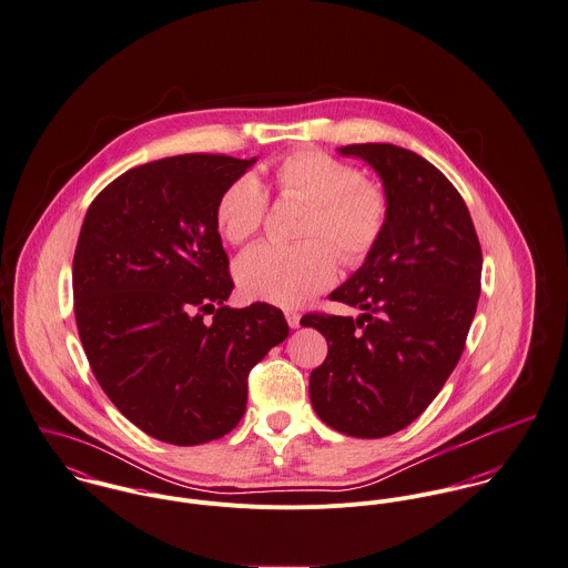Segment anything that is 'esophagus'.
<instances>
[{
  "mask_svg": "<svg viewBox=\"0 0 568 568\" xmlns=\"http://www.w3.org/2000/svg\"><path fill=\"white\" fill-rule=\"evenodd\" d=\"M285 317H287V324H290L292 328H298V326H301V314H298V312L287 310V312H285Z\"/></svg>",
  "mask_w": 568,
  "mask_h": 568,
  "instance_id": "34e87169",
  "label": "esophagus"
}]
</instances>
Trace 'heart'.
Listing matches in <instances>:
<instances>
[{
    "instance_id": "1",
    "label": "heart",
    "mask_w": 568,
    "mask_h": 568,
    "mask_svg": "<svg viewBox=\"0 0 568 568\" xmlns=\"http://www.w3.org/2000/svg\"><path fill=\"white\" fill-rule=\"evenodd\" d=\"M281 197L310 202L301 244H258L242 254L235 276L242 292L278 307H296L333 285L337 256L362 265L377 251L389 224V195L348 161L320 150L287 154L274 168ZM270 195L253 174L226 185L215 204V224L231 244H246L263 229Z\"/></svg>"
}]
</instances>
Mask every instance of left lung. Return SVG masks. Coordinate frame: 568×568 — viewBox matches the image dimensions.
I'll use <instances>...</instances> for the list:
<instances>
[{
  "label": "left lung",
  "mask_w": 568,
  "mask_h": 568,
  "mask_svg": "<svg viewBox=\"0 0 568 568\" xmlns=\"http://www.w3.org/2000/svg\"><path fill=\"white\" fill-rule=\"evenodd\" d=\"M383 179L389 224L366 263L328 298L359 317L312 312L328 355L310 377L315 414L355 438L414 423L457 366L481 292V246L464 197L436 165L392 143H353Z\"/></svg>",
  "instance_id": "left-lung-1"
}]
</instances>
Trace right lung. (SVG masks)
Masks as SVG:
<instances>
[{
  "mask_svg": "<svg viewBox=\"0 0 568 568\" xmlns=\"http://www.w3.org/2000/svg\"><path fill=\"white\" fill-rule=\"evenodd\" d=\"M253 163L202 152L152 161L109 183L84 215L78 335L100 387L156 440L193 446L235 429L251 371L290 333L274 305H224L235 283L215 204Z\"/></svg>",
  "mask_w": 568,
  "mask_h": 568,
  "instance_id": "obj_1",
  "label": "right lung"
}]
</instances>
